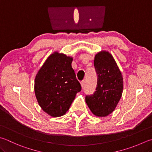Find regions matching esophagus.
<instances>
[{"label": "esophagus", "mask_w": 152, "mask_h": 152, "mask_svg": "<svg viewBox=\"0 0 152 152\" xmlns=\"http://www.w3.org/2000/svg\"><path fill=\"white\" fill-rule=\"evenodd\" d=\"M80 83H81V87L83 88V86H84V84H85V81H83H83H81V82H80Z\"/></svg>", "instance_id": "1"}]
</instances>
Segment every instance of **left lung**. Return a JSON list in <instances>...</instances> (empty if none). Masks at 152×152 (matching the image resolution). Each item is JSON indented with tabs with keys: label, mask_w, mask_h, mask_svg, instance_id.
Here are the masks:
<instances>
[{
	"label": "left lung",
	"mask_w": 152,
	"mask_h": 152,
	"mask_svg": "<svg viewBox=\"0 0 152 152\" xmlns=\"http://www.w3.org/2000/svg\"><path fill=\"white\" fill-rule=\"evenodd\" d=\"M94 65L98 76L96 91L85 97L94 115L105 117L115 110L123 92V77L115 59L108 51L102 50L94 56Z\"/></svg>",
	"instance_id": "left-lung-1"
}]
</instances>
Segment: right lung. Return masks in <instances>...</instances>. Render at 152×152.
I'll use <instances>...</instances> for the list:
<instances>
[{
    "label": "right lung",
    "mask_w": 152,
    "mask_h": 152,
    "mask_svg": "<svg viewBox=\"0 0 152 152\" xmlns=\"http://www.w3.org/2000/svg\"><path fill=\"white\" fill-rule=\"evenodd\" d=\"M73 58L59 51L48 57L37 73L34 92L39 107L51 117L65 114L81 90L71 67Z\"/></svg>",
    "instance_id": "add662e5"
}]
</instances>
